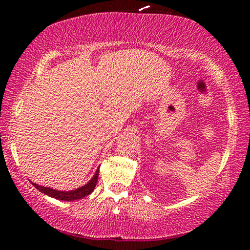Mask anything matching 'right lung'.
I'll return each mask as SVG.
<instances>
[{
  "instance_id": "add662e5",
  "label": "right lung",
  "mask_w": 250,
  "mask_h": 250,
  "mask_svg": "<svg viewBox=\"0 0 250 250\" xmlns=\"http://www.w3.org/2000/svg\"><path fill=\"white\" fill-rule=\"evenodd\" d=\"M97 179H99V169L95 171V175L93 176V179L89 181L87 185L82 186V187L77 188L75 190L61 191V190H56V189H53V188L42 187V186L36 185V183H33V186L37 189V190H40L43 194L48 195V196L54 197V199L62 200V201H75V200L82 199V197L87 196V195L93 193L94 188L96 187Z\"/></svg>"
}]
</instances>
